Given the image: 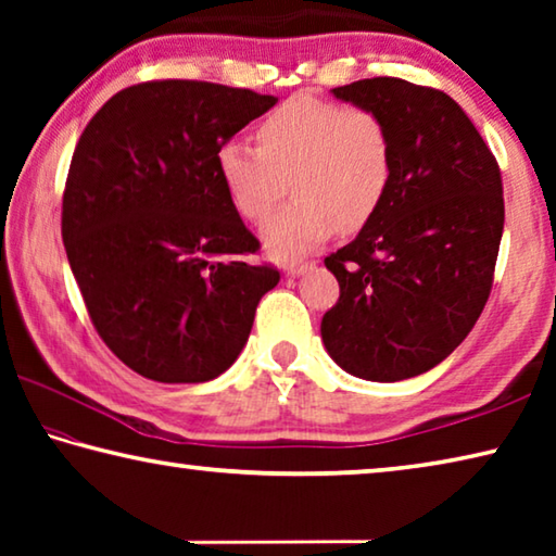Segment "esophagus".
<instances>
[{
  "label": "esophagus",
  "mask_w": 556,
  "mask_h": 556,
  "mask_svg": "<svg viewBox=\"0 0 556 556\" xmlns=\"http://www.w3.org/2000/svg\"><path fill=\"white\" fill-rule=\"evenodd\" d=\"M312 267V262H289V265L285 267V271L289 277H299V275H304V271Z\"/></svg>",
  "instance_id": "esophagus-1"
}]
</instances>
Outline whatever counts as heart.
Instances as JSON below:
<instances>
[{
	"mask_svg": "<svg viewBox=\"0 0 556 556\" xmlns=\"http://www.w3.org/2000/svg\"><path fill=\"white\" fill-rule=\"evenodd\" d=\"M257 142L225 139L215 164L235 211L252 223L267 218L289 181L294 201L262 228L279 260L312 250L333 230L357 232L390 191L392 135L370 108L296 96L260 122Z\"/></svg>",
	"mask_w": 556,
	"mask_h": 556,
	"instance_id": "heart-1",
	"label": "heart"
}]
</instances>
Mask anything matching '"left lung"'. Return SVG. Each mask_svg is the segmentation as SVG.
<instances>
[{"mask_svg":"<svg viewBox=\"0 0 556 556\" xmlns=\"http://www.w3.org/2000/svg\"><path fill=\"white\" fill-rule=\"evenodd\" d=\"M331 92L388 122L394 174L378 213L324 260L341 296L321 338L355 378L407 380L454 353L491 296L505 223L501 168L446 92L402 78Z\"/></svg>","mask_w":556,"mask_h":556,"instance_id":"left-lung-1","label":"left lung"}]
</instances>
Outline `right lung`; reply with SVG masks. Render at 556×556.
Returning <instances> with one entry per match:
<instances>
[{"instance_id": "obj_1", "label": "right lung", "mask_w": 556, "mask_h": 556, "mask_svg": "<svg viewBox=\"0 0 556 556\" xmlns=\"http://www.w3.org/2000/svg\"><path fill=\"white\" fill-rule=\"evenodd\" d=\"M275 96L203 80L119 90L75 144L61 232L90 321L156 382L218 378L248 343L271 265L225 193L215 152Z\"/></svg>"}]
</instances>
